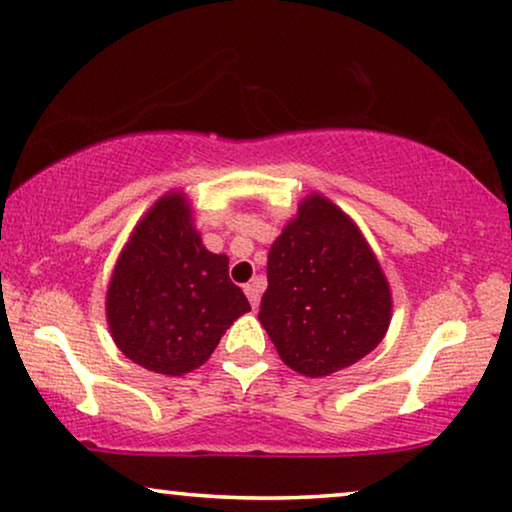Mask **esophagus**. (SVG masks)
<instances>
[{"label": "esophagus", "instance_id": "esophagus-1", "mask_svg": "<svg viewBox=\"0 0 512 512\" xmlns=\"http://www.w3.org/2000/svg\"><path fill=\"white\" fill-rule=\"evenodd\" d=\"M261 291H263V286H261V282H249L247 286H244V293H247V298H249V303H251V307H258V303H261Z\"/></svg>", "mask_w": 512, "mask_h": 512}]
</instances>
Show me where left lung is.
I'll return each mask as SVG.
<instances>
[{
  "label": "left lung",
  "mask_w": 512,
  "mask_h": 512,
  "mask_svg": "<svg viewBox=\"0 0 512 512\" xmlns=\"http://www.w3.org/2000/svg\"><path fill=\"white\" fill-rule=\"evenodd\" d=\"M391 289L359 226L310 193L272 242L261 321L279 359L305 377L361 361L387 335Z\"/></svg>",
  "instance_id": "obj_1"
}]
</instances>
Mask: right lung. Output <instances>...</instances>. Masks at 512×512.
Returning a JSON list of instances; mask_svg holds the SVG:
<instances>
[{
	"label": "right lung",
	"mask_w": 512,
	"mask_h": 512,
	"mask_svg": "<svg viewBox=\"0 0 512 512\" xmlns=\"http://www.w3.org/2000/svg\"><path fill=\"white\" fill-rule=\"evenodd\" d=\"M249 300L212 254L184 191H170L137 221L107 286L116 347L151 373L181 377L200 368Z\"/></svg>",
	"instance_id": "right-lung-1"
}]
</instances>
